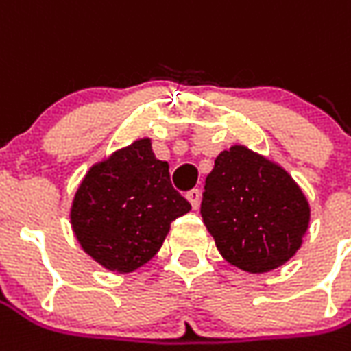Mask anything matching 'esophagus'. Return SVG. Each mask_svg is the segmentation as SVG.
I'll list each match as a JSON object with an SVG mask.
<instances>
[{
  "label": "esophagus",
  "mask_w": 351,
  "mask_h": 351,
  "mask_svg": "<svg viewBox=\"0 0 351 351\" xmlns=\"http://www.w3.org/2000/svg\"><path fill=\"white\" fill-rule=\"evenodd\" d=\"M186 197H188V201L192 203L193 209H197L199 207V201H201V192L197 190V188H193V190H190V192L186 193Z\"/></svg>",
  "instance_id": "esophagus-1"
}]
</instances>
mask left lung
Masks as SVG:
<instances>
[{
    "label": "left lung",
    "mask_w": 351,
    "mask_h": 351,
    "mask_svg": "<svg viewBox=\"0 0 351 351\" xmlns=\"http://www.w3.org/2000/svg\"><path fill=\"white\" fill-rule=\"evenodd\" d=\"M201 217L230 264L262 274L300 249L310 205L285 169L245 146H232L205 178Z\"/></svg>",
    "instance_id": "8db88e82"
}]
</instances>
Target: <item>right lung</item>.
Instances as JSON below:
<instances>
[{
  "mask_svg": "<svg viewBox=\"0 0 351 351\" xmlns=\"http://www.w3.org/2000/svg\"><path fill=\"white\" fill-rule=\"evenodd\" d=\"M192 205L171 184L148 138L90 169L73 197L72 228L83 251L112 271H133L159 251L171 222Z\"/></svg>",
  "mask_w": 351,
  "mask_h": 351,
  "instance_id": "obj_1",
  "label": "right lung"
}]
</instances>
